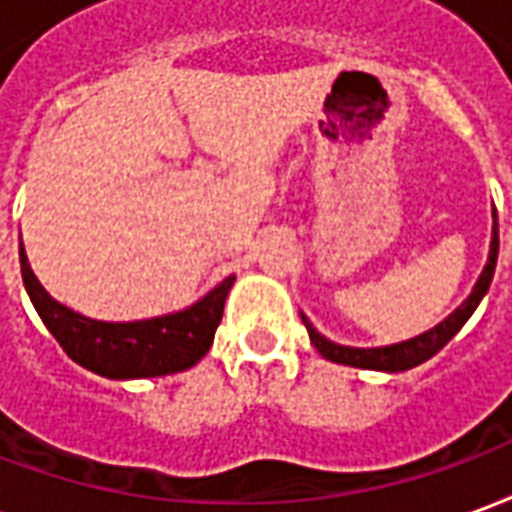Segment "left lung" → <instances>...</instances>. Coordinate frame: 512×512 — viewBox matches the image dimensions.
I'll use <instances>...</instances> for the list:
<instances>
[{"mask_svg":"<svg viewBox=\"0 0 512 512\" xmlns=\"http://www.w3.org/2000/svg\"><path fill=\"white\" fill-rule=\"evenodd\" d=\"M496 257H499V224H496V211H494V235H491V252H488V263H485L483 274L477 279V285L469 293V299L463 301L458 310L447 315L439 326H433L428 332H422L419 337H411V340H403V343L395 345H381V348H348V345H337L332 340H326L323 334L315 332L304 315L301 321L307 326L310 332L312 345L318 348V354L326 356L329 362H337V365H348V367H362V370H384V373H403V370H411V367L422 365L428 362L430 356H436L450 343L455 334L461 332V326L469 318L472 312L477 310V304L483 301V296L488 293V285L494 279V268H496Z\"/></svg>","mask_w":512,"mask_h":512,"instance_id":"1","label":"left lung"}]
</instances>
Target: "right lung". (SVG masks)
I'll return each mask as SVG.
<instances>
[{"label":"right lung","mask_w":512,"mask_h":512,"mask_svg":"<svg viewBox=\"0 0 512 512\" xmlns=\"http://www.w3.org/2000/svg\"><path fill=\"white\" fill-rule=\"evenodd\" d=\"M21 277L29 299L76 365L106 378H153L189 370L208 354L216 326L222 323L224 299L235 277L222 279L191 307L147 321L106 323L84 318L54 301L43 290L29 268L27 252L21 246Z\"/></svg>","instance_id":"obj_1"}]
</instances>
